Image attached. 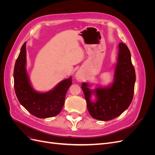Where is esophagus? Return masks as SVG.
Returning a JSON list of instances; mask_svg holds the SVG:
<instances>
[{"label":"esophagus","instance_id":"34e87169","mask_svg":"<svg viewBox=\"0 0 155 155\" xmlns=\"http://www.w3.org/2000/svg\"><path fill=\"white\" fill-rule=\"evenodd\" d=\"M76 78L78 81H82L83 80V76H82V74L81 72H78L76 74Z\"/></svg>","mask_w":155,"mask_h":155}]
</instances>
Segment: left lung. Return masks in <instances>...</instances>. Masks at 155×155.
Here are the masks:
<instances>
[{"mask_svg":"<svg viewBox=\"0 0 155 155\" xmlns=\"http://www.w3.org/2000/svg\"><path fill=\"white\" fill-rule=\"evenodd\" d=\"M135 81L136 74L130 52L126 45L120 43L113 83L108 87H99L94 90L89 88L88 83H82L81 88L91 116L98 120L108 121L122 114L133 100ZM93 93L97 97L95 102L91 100Z\"/></svg>","mask_w":155,"mask_h":155,"instance_id":"left-lung-1","label":"left lung"}]
</instances>
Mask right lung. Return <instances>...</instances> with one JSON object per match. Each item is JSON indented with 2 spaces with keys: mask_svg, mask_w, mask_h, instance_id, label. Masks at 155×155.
Segmentation results:
<instances>
[{
  "mask_svg": "<svg viewBox=\"0 0 155 155\" xmlns=\"http://www.w3.org/2000/svg\"><path fill=\"white\" fill-rule=\"evenodd\" d=\"M26 42L22 46L14 67V88L20 104L37 118L57 116L61 111L67 92L72 85V78L64 79L51 91L41 93L31 85L26 72Z\"/></svg>",
  "mask_w": 155,
  "mask_h": 155,
  "instance_id": "1",
  "label": "right lung"
}]
</instances>
